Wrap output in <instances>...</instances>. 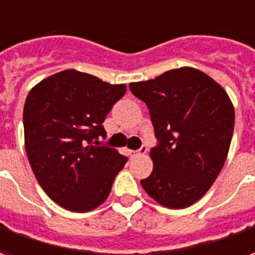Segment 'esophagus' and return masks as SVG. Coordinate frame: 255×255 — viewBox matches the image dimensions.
I'll return each mask as SVG.
<instances>
[{
    "instance_id": "34e87169",
    "label": "esophagus",
    "mask_w": 255,
    "mask_h": 255,
    "mask_svg": "<svg viewBox=\"0 0 255 255\" xmlns=\"http://www.w3.org/2000/svg\"><path fill=\"white\" fill-rule=\"evenodd\" d=\"M146 152H147V146L142 145L139 147V149H138V150H129V156H132V157H135V156L146 154Z\"/></svg>"
}]
</instances>
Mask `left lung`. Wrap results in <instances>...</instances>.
I'll return each mask as SVG.
<instances>
[{
  "label": "left lung",
  "instance_id": "obj_1",
  "mask_svg": "<svg viewBox=\"0 0 255 255\" xmlns=\"http://www.w3.org/2000/svg\"><path fill=\"white\" fill-rule=\"evenodd\" d=\"M129 90L149 109L157 145L146 193L168 208L192 206L206 195L225 164L235 110L225 90L193 67H179Z\"/></svg>",
  "mask_w": 255,
  "mask_h": 255
}]
</instances>
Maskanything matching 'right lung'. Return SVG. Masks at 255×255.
<instances>
[{"label":"right lung","instance_id":"add662e5","mask_svg":"<svg viewBox=\"0 0 255 255\" xmlns=\"http://www.w3.org/2000/svg\"><path fill=\"white\" fill-rule=\"evenodd\" d=\"M127 87L77 70H63L28 92L23 110L24 146L41 188L53 202L87 213L109 196L127 157L109 146L102 123Z\"/></svg>","mask_w":255,"mask_h":255}]
</instances>
